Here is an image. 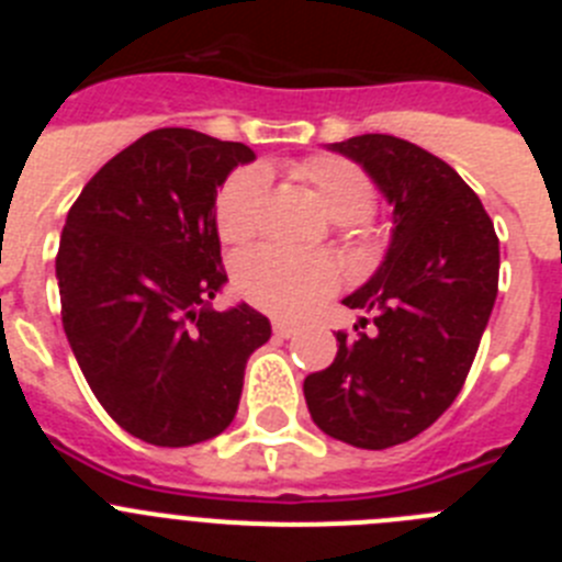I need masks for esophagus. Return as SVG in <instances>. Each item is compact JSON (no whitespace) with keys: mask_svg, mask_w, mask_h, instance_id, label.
<instances>
[{"mask_svg":"<svg viewBox=\"0 0 562 562\" xmlns=\"http://www.w3.org/2000/svg\"><path fill=\"white\" fill-rule=\"evenodd\" d=\"M272 331H276L278 337H295L297 326L290 324V321H276V324H272Z\"/></svg>","mask_w":562,"mask_h":562,"instance_id":"obj_1","label":"esophagus"}]
</instances>
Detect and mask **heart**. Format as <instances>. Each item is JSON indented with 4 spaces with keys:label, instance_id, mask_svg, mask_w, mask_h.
<instances>
[{
    "label": "heart",
    "instance_id": "1",
    "mask_svg": "<svg viewBox=\"0 0 562 562\" xmlns=\"http://www.w3.org/2000/svg\"><path fill=\"white\" fill-rule=\"evenodd\" d=\"M297 180L315 191L335 222L355 225L374 211L376 191L369 173L342 157H310L292 168ZM270 177L261 166L233 171L216 196V231L227 245H245L261 227ZM236 290L258 310L281 317L310 312L337 290L340 272L329 256L256 247L236 261Z\"/></svg>",
    "mask_w": 562,
    "mask_h": 562
}]
</instances>
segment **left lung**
<instances>
[{
    "mask_svg": "<svg viewBox=\"0 0 562 562\" xmlns=\"http://www.w3.org/2000/svg\"><path fill=\"white\" fill-rule=\"evenodd\" d=\"M329 148L374 180L394 227L380 270L342 297L374 329L337 331L335 362L306 376L304 396L326 436L385 450L430 428L459 396L498 295V236L473 188L436 154L391 134Z\"/></svg>",
    "mask_w": 562,
    "mask_h": 562,
    "instance_id": "left-lung-1",
    "label": "left lung"
}]
</instances>
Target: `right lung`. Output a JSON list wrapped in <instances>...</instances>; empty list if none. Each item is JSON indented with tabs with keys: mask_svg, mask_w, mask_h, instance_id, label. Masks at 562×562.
Listing matches in <instances>:
<instances>
[{
	"mask_svg": "<svg viewBox=\"0 0 562 562\" xmlns=\"http://www.w3.org/2000/svg\"><path fill=\"white\" fill-rule=\"evenodd\" d=\"M256 160L245 143L154 128L83 186L56 256L61 321L89 389L157 448L213 439L236 416L261 312L211 310L225 286L216 188Z\"/></svg>",
	"mask_w": 562,
	"mask_h": 562,
	"instance_id": "obj_1",
	"label": "right lung"
}]
</instances>
